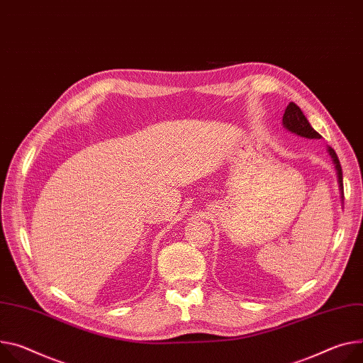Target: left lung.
<instances>
[{
	"instance_id": "left-lung-1",
	"label": "left lung",
	"mask_w": 363,
	"mask_h": 363,
	"mask_svg": "<svg viewBox=\"0 0 363 363\" xmlns=\"http://www.w3.org/2000/svg\"><path fill=\"white\" fill-rule=\"evenodd\" d=\"M282 124L288 131H291V133H294L296 136H301V138H306V139H320L321 138L317 133V131L311 127V124L308 123V120L303 114L301 108L294 103H289V106L285 108V113H284V117H282ZM327 152H328V155L332 156L333 163H335V168H336V172H337L339 189H340L342 201H343V174H342L340 162H339V157H337L336 152L330 146L327 147Z\"/></svg>"
}]
</instances>
